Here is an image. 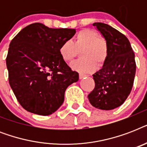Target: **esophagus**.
I'll return each instance as SVG.
<instances>
[{"label":"esophagus","instance_id":"esophagus-1","mask_svg":"<svg viewBox=\"0 0 147 147\" xmlns=\"http://www.w3.org/2000/svg\"><path fill=\"white\" fill-rule=\"evenodd\" d=\"M85 77H87L86 75H84V74H79V79H82V78H85Z\"/></svg>","mask_w":147,"mask_h":147}]
</instances>
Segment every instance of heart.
Returning <instances> with one entry per match:
<instances>
[{"label": "heart", "mask_w": 147, "mask_h": 147, "mask_svg": "<svg viewBox=\"0 0 147 147\" xmlns=\"http://www.w3.org/2000/svg\"><path fill=\"white\" fill-rule=\"evenodd\" d=\"M80 52L81 59L71 62V69L82 73H89L94 71L98 64L101 66L108 55V47L106 40L100 37L96 31L84 29L77 33L73 42L65 41L59 47V55L62 60L69 62Z\"/></svg>", "instance_id": "obj_1"}]
</instances>
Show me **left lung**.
<instances>
[{
  "instance_id": "8db88e82",
  "label": "left lung",
  "mask_w": 147,
  "mask_h": 147,
  "mask_svg": "<svg viewBox=\"0 0 147 147\" xmlns=\"http://www.w3.org/2000/svg\"><path fill=\"white\" fill-rule=\"evenodd\" d=\"M108 47V55L102 68L93 75L95 86L88 95L91 105L109 111L121 106L132 89L136 62L129 40L121 32L106 24L94 23Z\"/></svg>"
}]
</instances>
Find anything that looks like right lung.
I'll return each mask as SVG.
<instances>
[{"label": "right lung", "mask_w": 147, "mask_h": 147, "mask_svg": "<svg viewBox=\"0 0 147 147\" xmlns=\"http://www.w3.org/2000/svg\"><path fill=\"white\" fill-rule=\"evenodd\" d=\"M76 32L35 23L11 40L6 59L9 83L27 111L42 116L54 113L64 101L68 86L78 80V72L71 70L59 52Z\"/></svg>", "instance_id": "right-lung-1"}]
</instances>
